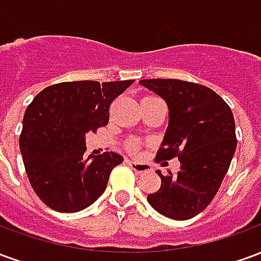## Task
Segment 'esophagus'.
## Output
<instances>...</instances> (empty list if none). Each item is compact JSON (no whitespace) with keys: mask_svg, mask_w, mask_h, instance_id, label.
I'll return each mask as SVG.
<instances>
[{"mask_svg":"<svg viewBox=\"0 0 261 261\" xmlns=\"http://www.w3.org/2000/svg\"><path fill=\"white\" fill-rule=\"evenodd\" d=\"M125 162H127V165H128L136 173H147V172L151 170V168H149L147 164H138L136 161H130V159H127Z\"/></svg>","mask_w":261,"mask_h":261,"instance_id":"1","label":"esophagus"}]
</instances>
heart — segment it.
Masks as SVG:
<instances>
[{
    "label": "heart",
    "instance_id": "b5f03b06",
    "mask_svg": "<svg viewBox=\"0 0 261 261\" xmlns=\"http://www.w3.org/2000/svg\"><path fill=\"white\" fill-rule=\"evenodd\" d=\"M127 148H128L130 151H137V148H138V145H137L136 142H130V144L127 145Z\"/></svg>",
    "mask_w": 261,
    "mask_h": 261
}]
</instances>
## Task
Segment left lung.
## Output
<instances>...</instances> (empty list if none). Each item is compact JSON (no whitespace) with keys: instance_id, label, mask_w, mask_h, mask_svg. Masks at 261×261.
I'll return each instance as SVG.
<instances>
[{"instance_id":"left-lung-1","label":"left lung","mask_w":261,"mask_h":261,"mask_svg":"<svg viewBox=\"0 0 261 261\" xmlns=\"http://www.w3.org/2000/svg\"><path fill=\"white\" fill-rule=\"evenodd\" d=\"M140 84L162 97L169 109L156 159L180 161L176 175L156 170L161 187L147 200L168 218L190 219L213 201L229 169L238 142L233 114L218 93L200 84L161 78Z\"/></svg>"}]
</instances>
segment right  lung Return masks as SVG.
<instances>
[{
	"label": "right lung",
	"instance_id": "obj_1",
	"mask_svg": "<svg viewBox=\"0 0 261 261\" xmlns=\"http://www.w3.org/2000/svg\"><path fill=\"white\" fill-rule=\"evenodd\" d=\"M134 81H74L44 88L28 106L19 137L37 197L59 213H76L102 196L116 152L84 156L85 134L109 123V108Z\"/></svg>",
	"mask_w": 261,
	"mask_h": 261
}]
</instances>
